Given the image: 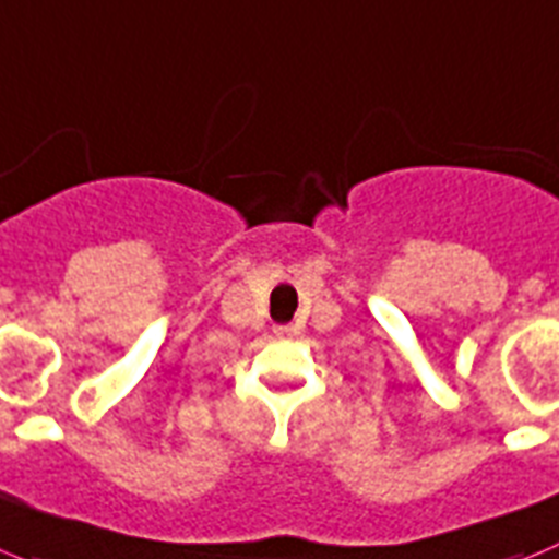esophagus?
<instances>
[{"label": "esophagus", "mask_w": 559, "mask_h": 559, "mask_svg": "<svg viewBox=\"0 0 559 559\" xmlns=\"http://www.w3.org/2000/svg\"><path fill=\"white\" fill-rule=\"evenodd\" d=\"M292 334H295L292 325H278V329H275V336H292Z\"/></svg>", "instance_id": "34e87169"}]
</instances>
